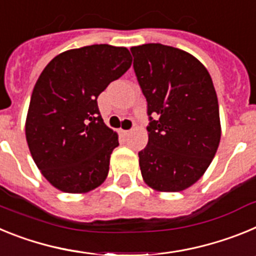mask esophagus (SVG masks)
<instances>
[{"label":"esophagus","mask_w":256,"mask_h":256,"mask_svg":"<svg viewBox=\"0 0 256 256\" xmlns=\"http://www.w3.org/2000/svg\"><path fill=\"white\" fill-rule=\"evenodd\" d=\"M120 133L123 136H128V134H130V130H120Z\"/></svg>","instance_id":"1"}]
</instances>
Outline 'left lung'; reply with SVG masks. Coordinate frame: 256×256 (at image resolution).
I'll return each mask as SVG.
<instances>
[{
    "instance_id": "8db88e82",
    "label": "left lung",
    "mask_w": 256,
    "mask_h": 256,
    "mask_svg": "<svg viewBox=\"0 0 256 256\" xmlns=\"http://www.w3.org/2000/svg\"><path fill=\"white\" fill-rule=\"evenodd\" d=\"M130 52L150 115L148 142L138 152L142 178L155 191H183L204 176L220 141L212 76L195 56L176 47L148 44Z\"/></svg>"
}]
</instances>
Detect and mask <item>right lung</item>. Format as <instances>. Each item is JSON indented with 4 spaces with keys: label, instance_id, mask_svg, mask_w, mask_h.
Returning a JSON list of instances; mask_svg holds the SVG:
<instances>
[{
    "label": "right lung",
    "instance_id": "obj_1",
    "mask_svg": "<svg viewBox=\"0 0 256 256\" xmlns=\"http://www.w3.org/2000/svg\"><path fill=\"white\" fill-rule=\"evenodd\" d=\"M130 64L126 47L92 44L61 52L40 73L26 137L36 165L55 188L86 194L106 180L119 141L104 123L97 97Z\"/></svg>",
    "mask_w": 256,
    "mask_h": 256
}]
</instances>
